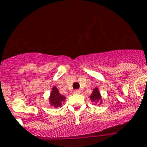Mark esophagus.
I'll list each match as a JSON object with an SVG mask.
<instances>
[{"label":"esophagus","mask_w":147,"mask_h":147,"mask_svg":"<svg viewBox=\"0 0 147 147\" xmlns=\"http://www.w3.org/2000/svg\"><path fill=\"white\" fill-rule=\"evenodd\" d=\"M80 92H81V91H80L79 90H74V93H75V94H79Z\"/></svg>","instance_id":"1"}]
</instances>
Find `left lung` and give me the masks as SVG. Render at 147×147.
<instances>
[{
  "label": "left lung",
  "instance_id": "1",
  "mask_svg": "<svg viewBox=\"0 0 147 147\" xmlns=\"http://www.w3.org/2000/svg\"><path fill=\"white\" fill-rule=\"evenodd\" d=\"M90 98L91 102H95L96 104H97V103H99L98 105L102 104V97L101 96V93L98 87H95L94 90H92V93L90 96Z\"/></svg>",
  "mask_w": 147,
  "mask_h": 147
}]
</instances>
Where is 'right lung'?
<instances>
[{
  "label": "right lung",
  "mask_w": 147,
  "mask_h": 147,
  "mask_svg": "<svg viewBox=\"0 0 147 147\" xmlns=\"http://www.w3.org/2000/svg\"><path fill=\"white\" fill-rule=\"evenodd\" d=\"M65 100H66V96L60 94L58 89L55 86H54L51 88V92L49 98V105H50L51 107H54L55 108L61 107Z\"/></svg>",
  "instance_id": "obj_1"
}]
</instances>
